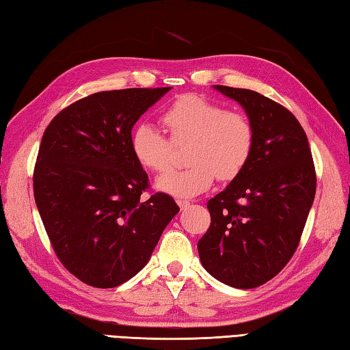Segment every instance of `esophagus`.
<instances>
[{
  "mask_svg": "<svg viewBox=\"0 0 350 350\" xmlns=\"http://www.w3.org/2000/svg\"><path fill=\"white\" fill-rule=\"evenodd\" d=\"M177 204H179V207H180L182 211L188 209V207L191 206V203H189V202H187V200H177Z\"/></svg>",
  "mask_w": 350,
  "mask_h": 350,
  "instance_id": "34e87169",
  "label": "esophagus"
}]
</instances>
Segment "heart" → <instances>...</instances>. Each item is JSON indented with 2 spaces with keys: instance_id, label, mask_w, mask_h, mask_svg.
<instances>
[{
  "instance_id": "b5f03b06",
  "label": "heart",
  "mask_w": 350,
  "mask_h": 350,
  "mask_svg": "<svg viewBox=\"0 0 350 350\" xmlns=\"http://www.w3.org/2000/svg\"><path fill=\"white\" fill-rule=\"evenodd\" d=\"M170 139L141 124L132 132L131 150L139 165L163 173L174 161V147L188 144V168L170 171L156 180V188L173 197L192 198L209 189L215 177L236 179L248 165L254 150L256 132L250 118L239 111H227L221 103L196 93L177 98L162 114Z\"/></svg>"
}]
</instances>
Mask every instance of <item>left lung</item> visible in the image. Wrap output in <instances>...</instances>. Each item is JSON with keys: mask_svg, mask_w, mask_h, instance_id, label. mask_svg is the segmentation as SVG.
<instances>
[{"mask_svg": "<svg viewBox=\"0 0 350 350\" xmlns=\"http://www.w3.org/2000/svg\"><path fill=\"white\" fill-rule=\"evenodd\" d=\"M213 88L245 109L256 143L242 173L207 202L211 227L197 248L212 277L254 288L272 280L298 248L316 194L313 156L287 108L247 88Z\"/></svg>", "mask_w": 350, "mask_h": 350, "instance_id": "8db88e82", "label": "left lung"}]
</instances>
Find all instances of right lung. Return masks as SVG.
Masks as SVG:
<instances>
[{
	"label": "right lung",
	"mask_w": 350,
	"mask_h": 350,
	"mask_svg": "<svg viewBox=\"0 0 350 350\" xmlns=\"http://www.w3.org/2000/svg\"><path fill=\"white\" fill-rule=\"evenodd\" d=\"M171 87L100 92L52 118L37 154L33 188L63 266L88 286L111 288L147 265L179 206L148 200V176L131 150L133 124Z\"/></svg>",
	"instance_id": "1"
}]
</instances>
